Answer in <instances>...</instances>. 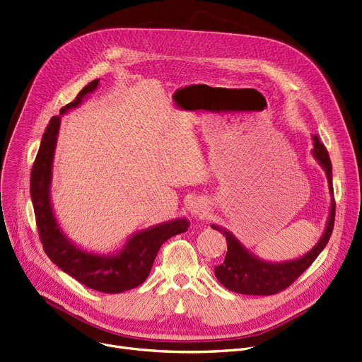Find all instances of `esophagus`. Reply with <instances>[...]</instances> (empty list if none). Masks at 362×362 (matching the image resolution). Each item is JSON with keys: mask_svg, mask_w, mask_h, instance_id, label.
Instances as JSON below:
<instances>
[{"mask_svg": "<svg viewBox=\"0 0 362 362\" xmlns=\"http://www.w3.org/2000/svg\"><path fill=\"white\" fill-rule=\"evenodd\" d=\"M188 210H189V213H191L192 216L202 217V216H204V214H206L207 206H206V203H204L203 200H200V199H194V200H191V203L188 204Z\"/></svg>", "mask_w": 362, "mask_h": 362, "instance_id": "obj_1", "label": "esophagus"}]
</instances>
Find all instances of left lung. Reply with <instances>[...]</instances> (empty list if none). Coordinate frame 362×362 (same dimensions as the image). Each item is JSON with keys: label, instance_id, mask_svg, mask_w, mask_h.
<instances>
[{"label": "left lung", "instance_id": "obj_1", "mask_svg": "<svg viewBox=\"0 0 362 362\" xmlns=\"http://www.w3.org/2000/svg\"><path fill=\"white\" fill-rule=\"evenodd\" d=\"M312 139V155L326 174L329 192L332 197L323 235L310 251L308 254H304L303 257L284 262H268L258 258L252 252H249L232 232L213 223L211 228L226 236L228 240V252L223 264L214 267V275L217 278V281L228 290L247 296H271L291 286L297 278L312 265V262L319 257V254L323 251L326 243L329 242L333 225H335V200H333L332 163L327 151L325 145L319 141V137L313 134Z\"/></svg>", "mask_w": 362, "mask_h": 362}]
</instances>
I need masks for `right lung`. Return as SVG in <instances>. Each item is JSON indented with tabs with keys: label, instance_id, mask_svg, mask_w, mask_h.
Instances as JSON below:
<instances>
[{
	"label": "right lung",
	"instance_id": "add662e5",
	"mask_svg": "<svg viewBox=\"0 0 362 362\" xmlns=\"http://www.w3.org/2000/svg\"><path fill=\"white\" fill-rule=\"evenodd\" d=\"M98 84L100 79L91 81L72 103L61 108L59 116L50 119L32 170L30 196L40 240L50 261L81 284L101 293L117 294L141 286L146 280L162 243L178 233L187 232L189 221L185 217H180L134 232L119 251L110 254L87 251L72 242L62 230L50 199L53 158L61 117L82 104L88 94L97 90Z\"/></svg>",
	"mask_w": 362,
	"mask_h": 362
}]
</instances>
